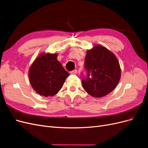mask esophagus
<instances>
[{
	"label": "esophagus",
	"instance_id": "esophagus-1",
	"mask_svg": "<svg viewBox=\"0 0 148 148\" xmlns=\"http://www.w3.org/2000/svg\"><path fill=\"white\" fill-rule=\"evenodd\" d=\"M71 74H76L77 73V70H73V71H71L70 72Z\"/></svg>",
	"mask_w": 148,
	"mask_h": 148
}]
</instances>
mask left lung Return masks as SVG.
<instances>
[{
    "mask_svg": "<svg viewBox=\"0 0 148 148\" xmlns=\"http://www.w3.org/2000/svg\"><path fill=\"white\" fill-rule=\"evenodd\" d=\"M86 76H83L82 86L89 95L101 97L117 86L121 70L117 57L105 47L95 46L86 52L84 59Z\"/></svg>",
    "mask_w": 148,
    "mask_h": 148,
    "instance_id": "left-lung-1",
    "label": "left lung"
}]
</instances>
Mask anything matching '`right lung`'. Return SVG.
Segmentation results:
<instances>
[{"mask_svg": "<svg viewBox=\"0 0 148 148\" xmlns=\"http://www.w3.org/2000/svg\"><path fill=\"white\" fill-rule=\"evenodd\" d=\"M57 57L56 53H41L29 68L30 83L41 96L56 95L70 75Z\"/></svg>", "mask_w": 148, "mask_h": 148, "instance_id": "obj_1", "label": "right lung"}]
</instances>
